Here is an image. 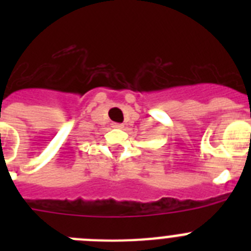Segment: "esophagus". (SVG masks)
<instances>
[{
  "label": "esophagus",
  "instance_id": "esophagus-1",
  "mask_svg": "<svg viewBox=\"0 0 251 251\" xmlns=\"http://www.w3.org/2000/svg\"><path fill=\"white\" fill-rule=\"evenodd\" d=\"M113 127L118 128V129H122V128H123L124 126H123V124H121V123H113Z\"/></svg>",
  "mask_w": 251,
  "mask_h": 251
}]
</instances>
